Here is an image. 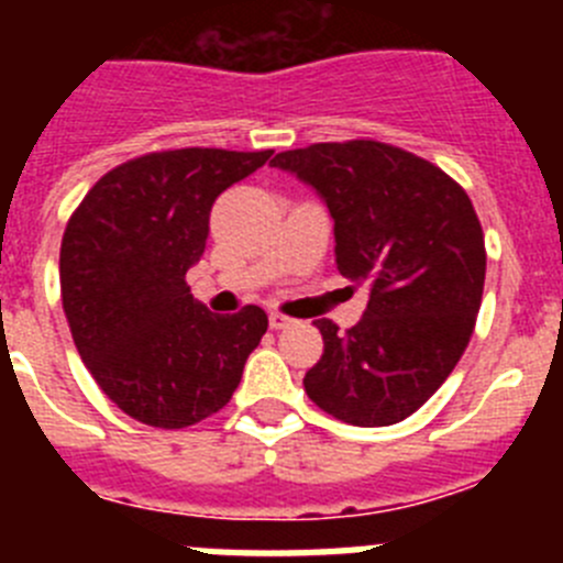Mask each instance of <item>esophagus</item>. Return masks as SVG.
<instances>
[{
  "mask_svg": "<svg viewBox=\"0 0 563 563\" xmlns=\"http://www.w3.org/2000/svg\"><path fill=\"white\" fill-rule=\"evenodd\" d=\"M267 321H271V330H285V327L292 324V318H287L285 312H278V310H271Z\"/></svg>",
  "mask_w": 563,
  "mask_h": 563,
  "instance_id": "esophagus-1",
  "label": "esophagus"
}]
</instances>
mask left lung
<instances>
[{
    "instance_id": "left-lung-1",
    "label": "left lung",
    "mask_w": 563,
    "mask_h": 563,
    "mask_svg": "<svg viewBox=\"0 0 563 563\" xmlns=\"http://www.w3.org/2000/svg\"><path fill=\"white\" fill-rule=\"evenodd\" d=\"M318 191L335 222V265L369 285L346 335L318 318L324 355L305 375L318 409L350 426L415 415L454 372L485 287V233L465 188L434 163L377 141L312 143L273 157Z\"/></svg>"
}]
</instances>
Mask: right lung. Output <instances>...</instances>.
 <instances>
[{"mask_svg":"<svg viewBox=\"0 0 563 563\" xmlns=\"http://www.w3.org/2000/svg\"><path fill=\"white\" fill-rule=\"evenodd\" d=\"M265 152L172 148L121 163L89 188L62 239V305L103 395L154 429H186L236 391L267 316H217L191 296L211 206Z\"/></svg>","mask_w":563,"mask_h":563,"instance_id":"1","label":"right lung"}]
</instances>
